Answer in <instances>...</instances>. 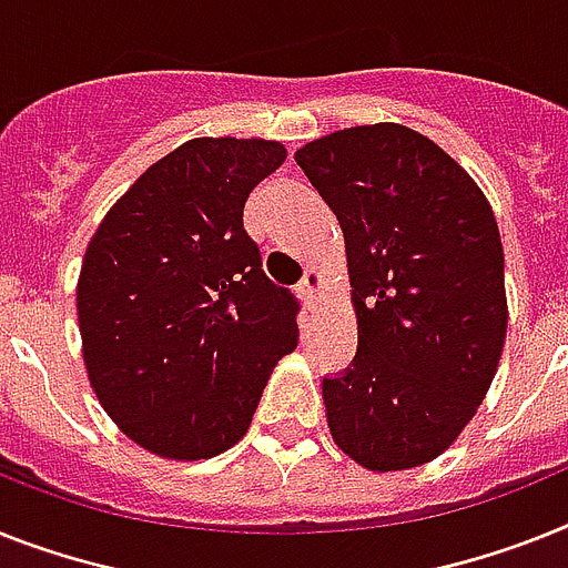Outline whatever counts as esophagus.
I'll use <instances>...</instances> for the list:
<instances>
[{
  "mask_svg": "<svg viewBox=\"0 0 568 568\" xmlns=\"http://www.w3.org/2000/svg\"><path fill=\"white\" fill-rule=\"evenodd\" d=\"M321 288H323V280H321V274H317V271H306V274H303V280H300V285H297L300 297H303V303H306V306H314V300H317Z\"/></svg>",
  "mask_w": 568,
  "mask_h": 568,
  "instance_id": "esophagus-1",
  "label": "esophagus"
}]
</instances>
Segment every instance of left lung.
<instances>
[{"label":"left lung","instance_id":"1","mask_svg":"<svg viewBox=\"0 0 568 568\" xmlns=\"http://www.w3.org/2000/svg\"><path fill=\"white\" fill-rule=\"evenodd\" d=\"M294 159L341 222L357 314L352 364L323 378L328 430L364 468H416L450 447L497 373V219L442 146L398 123L335 132Z\"/></svg>","mask_w":568,"mask_h":568}]
</instances>
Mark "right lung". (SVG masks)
Instances as JSON below:
<instances>
[{
	"label": "right lung",
	"mask_w": 568,
	"mask_h": 568,
	"mask_svg": "<svg viewBox=\"0 0 568 568\" xmlns=\"http://www.w3.org/2000/svg\"><path fill=\"white\" fill-rule=\"evenodd\" d=\"M285 161L276 141L195 138L126 190L85 247L89 381L121 430L166 459H211L251 427L300 303L262 271L242 213Z\"/></svg>",
	"instance_id": "obj_1"
}]
</instances>
